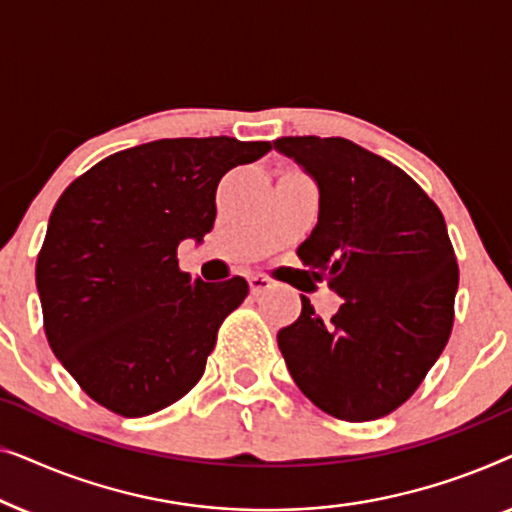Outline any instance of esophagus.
<instances>
[{
  "label": "esophagus",
  "instance_id": "obj_1",
  "mask_svg": "<svg viewBox=\"0 0 512 512\" xmlns=\"http://www.w3.org/2000/svg\"><path fill=\"white\" fill-rule=\"evenodd\" d=\"M249 289H251V293H254V296H258V293L272 289V282L263 275H251L249 277Z\"/></svg>",
  "mask_w": 512,
  "mask_h": 512
}]
</instances>
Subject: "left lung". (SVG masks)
I'll return each mask as SVG.
<instances>
[{"label": "left lung", "instance_id": "8db88e82", "mask_svg": "<svg viewBox=\"0 0 512 512\" xmlns=\"http://www.w3.org/2000/svg\"><path fill=\"white\" fill-rule=\"evenodd\" d=\"M272 146L319 188V221L298 256L342 298L324 321L300 296L279 352L328 415L380 419L408 401L450 338L459 270L445 219L401 167L349 139Z\"/></svg>", "mask_w": 512, "mask_h": 512}]
</instances>
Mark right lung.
Here are the masks:
<instances>
[{"label": "right lung", "mask_w": 512, "mask_h": 512, "mask_svg": "<svg viewBox=\"0 0 512 512\" xmlns=\"http://www.w3.org/2000/svg\"><path fill=\"white\" fill-rule=\"evenodd\" d=\"M268 151L235 137L158 139L100 160L60 195L37 291L48 345L93 401L144 417L198 384L249 284L181 272L177 247L214 228L223 174Z\"/></svg>", "instance_id": "right-lung-1"}]
</instances>
